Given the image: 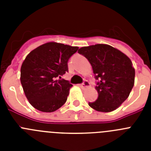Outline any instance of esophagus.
<instances>
[{
	"label": "esophagus",
	"mask_w": 151,
	"mask_h": 151,
	"mask_svg": "<svg viewBox=\"0 0 151 151\" xmlns=\"http://www.w3.org/2000/svg\"><path fill=\"white\" fill-rule=\"evenodd\" d=\"M89 86H90V83H89V82L87 81V80H85L83 83L80 85V87L82 88H85L89 87Z\"/></svg>",
	"instance_id": "esophagus-1"
}]
</instances>
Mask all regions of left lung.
<instances>
[{"label": "left lung", "mask_w": 151, "mask_h": 151, "mask_svg": "<svg viewBox=\"0 0 151 151\" xmlns=\"http://www.w3.org/2000/svg\"><path fill=\"white\" fill-rule=\"evenodd\" d=\"M78 52L89 61L97 80L98 97L89 102V106L99 112L115 110L134 86L135 72L131 60L120 50L104 44L83 47Z\"/></svg>", "instance_id": "left-lung-1"}]
</instances>
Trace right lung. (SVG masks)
I'll use <instances>...</instances> for the list:
<instances>
[{
    "instance_id": "1",
    "label": "right lung",
    "mask_w": 151,
    "mask_h": 151,
    "mask_svg": "<svg viewBox=\"0 0 151 151\" xmlns=\"http://www.w3.org/2000/svg\"><path fill=\"white\" fill-rule=\"evenodd\" d=\"M78 49L48 42L28 54L21 66L20 82L28 101L35 109L51 113L66 103L73 85L61 76L68 72V60Z\"/></svg>"
}]
</instances>
